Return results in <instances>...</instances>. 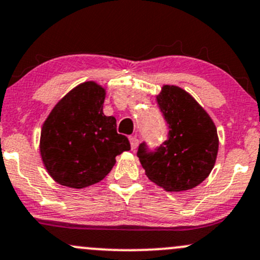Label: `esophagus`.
I'll list each match as a JSON object with an SVG mask.
<instances>
[{"mask_svg": "<svg viewBox=\"0 0 260 260\" xmlns=\"http://www.w3.org/2000/svg\"><path fill=\"white\" fill-rule=\"evenodd\" d=\"M129 143H131V148L132 149H136L138 146V139L137 137H135V136H131L129 137Z\"/></svg>", "mask_w": 260, "mask_h": 260, "instance_id": "esophagus-1", "label": "esophagus"}]
</instances>
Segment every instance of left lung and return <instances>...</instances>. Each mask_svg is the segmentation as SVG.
<instances>
[{
  "label": "left lung",
  "mask_w": 260,
  "mask_h": 260,
  "mask_svg": "<svg viewBox=\"0 0 260 260\" xmlns=\"http://www.w3.org/2000/svg\"><path fill=\"white\" fill-rule=\"evenodd\" d=\"M157 103L169 125L168 139L151 152L146 143L137 155L149 180L167 192H182L201 184L215 165L219 147L217 127L187 91L165 84Z\"/></svg>",
  "instance_id": "8db88e82"
}]
</instances>
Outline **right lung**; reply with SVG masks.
<instances>
[{
  "label": "right lung",
  "instance_id": "obj_1",
  "mask_svg": "<svg viewBox=\"0 0 260 260\" xmlns=\"http://www.w3.org/2000/svg\"><path fill=\"white\" fill-rule=\"evenodd\" d=\"M106 88L87 81L58 101L41 129L40 152L48 174L58 184L82 189L101 182L116 157L129 151L117 133L116 118L105 116Z\"/></svg>",
  "mask_w": 260,
  "mask_h": 260
}]
</instances>
